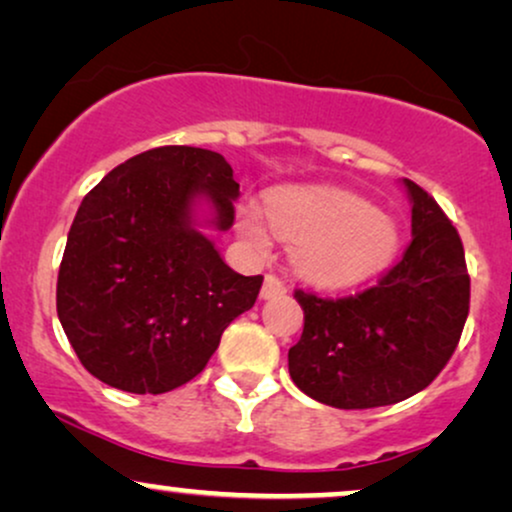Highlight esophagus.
<instances>
[{
	"instance_id": "1",
	"label": "esophagus",
	"mask_w": 512,
	"mask_h": 512,
	"mask_svg": "<svg viewBox=\"0 0 512 512\" xmlns=\"http://www.w3.org/2000/svg\"><path fill=\"white\" fill-rule=\"evenodd\" d=\"M286 293V283L281 281L276 274H267L264 276V286H262V297L264 300H269V297H276V295H283Z\"/></svg>"
}]
</instances>
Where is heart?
<instances>
[{
	"label": "heart",
	"instance_id": "obj_1",
	"mask_svg": "<svg viewBox=\"0 0 512 512\" xmlns=\"http://www.w3.org/2000/svg\"><path fill=\"white\" fill-rule=\"evenodd\" d=\"M267 217L274 234L295 245L300 274L319 286L364 281L390 264L399 248L392 219L345 191L281 189L267 198ZM241 234L257 250L269 245L267 231L252 210L241 215Z\"/></svg>",
	"mask_w": 512,
	"mask_h": 512
}]
</instances>
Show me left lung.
<instances>
[{
	"label": "left lung",
	"mask_w": 512,
	"mask_h": 512,
	"mask_svg": "<svg viewBox=\"0 0 512 512\" xmlns=\"http://www.w3.org/2000/svg\"><path fill=\"white\" fill-rule=\"evenodd\" d=\"M413 238L378 283L354 295L295 290L302 338L288 371L304 394L335 409H375L425 390L456 352L470 312V276L456 226L404 179Z\"/></svg>",
	"instance_id": "1"
}]
</instances>
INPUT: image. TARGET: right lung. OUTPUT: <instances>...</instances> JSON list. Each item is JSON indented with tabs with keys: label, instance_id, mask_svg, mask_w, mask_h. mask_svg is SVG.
<instances>
[{
	"label": "right lung",
	"instance_id": "obj_1",
	"mask_svg": "<svg viewBox=\"0 0 512 512\" xmlns=\"http://www.w3.org/2000/svg\"><path fill=\"white\" fill-rule=\"evenodd\" d=\"M200 198L219 229L234 224V170L193 146L134 155L84 196L58 269L56 312L101 383L132 394L186 385L260 295L264 276L236 274L196 229Z\"/></svg>",
	"mask_w": 512,
	"mask_h": 512
}]
</instances>
